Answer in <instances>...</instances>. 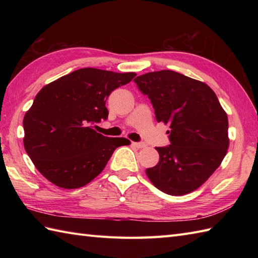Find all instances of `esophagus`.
<instances>
[{"label": "esophagus", "instance_id": "obj_1", "mask_svg": "<svg viewBox=\"0 0 258 258\" xmlns=\"http://www.w3.org/2000/svg\"><path fill=\"white\" fill-rule=\"evenodd\" d=\"M133 145L135 147H138V149H143V147H145V143H142V142H134Z\"/></svg>", "mask_w": 258, "mask_h": 258}]
</instances>
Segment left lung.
<instances>
[{
    "label": "left lung",
    "mask_w": 258,
    "mask_h": 258,
    "mask_svg": "<svg viewBox=\"0 0 258 258\" xmlns=\"http://www.w3.org/2000/svg\"><path fill=\"white\" fill-rule=\"evenodd\" d=\"M149 96L157 122L169 125L171 144L155 147L156 166L146 175L168 195H185L197 189L216 171L228 149V119L210 86L169 70L134 79Z\"/></svg>",
    "instance_id": "obj_1"
}]
</instances>
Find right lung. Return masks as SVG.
<instances>
[{"label":"right lung","mask_w":258,"mask_h":258,"mask_svg":"<svg viewBox=\"0 0 258 258\" xmlns=\"http://www.w3.org/2000/svg\"><path fill=\"white\" fill-rule=\"evenodd\" d=\"M135 75L80 69L37 93L23 119V142L43 176L58 187H82L103 171L118 146L131 143L106 138L93 125L107 118L108 95Z\"/></svg>","instance_id":"obj_1"}]
</instances>
